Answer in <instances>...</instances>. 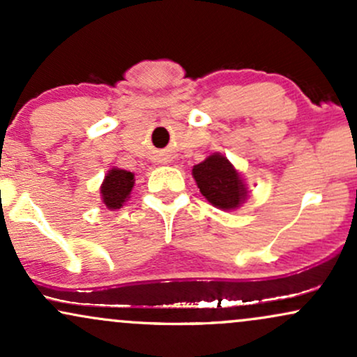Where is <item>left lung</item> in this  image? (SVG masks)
I'll list each match as a JSON object with an SVG mask.
<instances>
[{"label": "left lung", "mask_w": 357, "mask_h": 357, "mask_svg": "<svg viewBox=\"0 0 357 357\" xmlns=\"http://www.w3.org/2000/svg\"><path fill=\"white\" fill-rule=\"evenodd\" d=\"M192 178L208 203L223 211H235L247 202L248 188L227 155L213 153L192 166Z\"/></svg>", "instance_id": "1"}]
</instances>
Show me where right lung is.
Returning a JSON list of instances; mask_svg holds the SVG:
<instances>
[{
    "label": "right lung",
    "instance_id": "right-lung-1",
    "mask_svg": "<svg viewBox=\"0 0 357 357\" xmlns=\"http://www.w3.org/2000/svg\"><path fill=\"white\" fill-rule=\"evenodd\" d=\"M134 183H136V179L130 171L119 169V167H112L107 171L104 181L100 184V198L102 203L107 206V210H121L122 204L130 198Z\"/></svg>",
    "mask_w": 357,
    "mask_h": 357
}]
</instances>
